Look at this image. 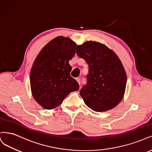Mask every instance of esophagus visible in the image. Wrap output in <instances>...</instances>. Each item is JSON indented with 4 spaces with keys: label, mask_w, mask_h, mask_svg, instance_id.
<instances>
[{
    "label": "esophagus",
    "mask_w": 152,
    "mask_h": 152,
    "mask_svg": "<svg viewBox=\"0 0 152 152\" xmlns=\"http://www.w3.org/2000/svg\"><path fill=\"white\" fill-rule=\"evenodd\" d=\"M76 80H77V82L80 84V78L78 77V78H76Z\"/></svg>",
    "instance_id": "1"
}]
</instances>
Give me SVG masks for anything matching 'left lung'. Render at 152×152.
I'll list each match as a JSON object with an SVG mask.
<instances>
[{"label": "left lung", "mask_w": 152, "mask_h": 152, "mask_svg": "<svg viewBox=\"0 0 152 152\" xmlns=\"http://www.w3.org/2000/svg\"><path fill=\"white\" fill-rule=\"evenodd\" d=\"M76 53L88 65L87 83L80 91L85 104L97 112L116 107L123 98L127 80L118 56L106 45L92 41L78 45Z\"/></svg>", "instance_id": "1"}]
</instances>
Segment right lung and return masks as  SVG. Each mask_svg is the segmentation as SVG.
I'll list each match as a JSON object with an SVG mask.
<instances>
[{
    "label": "right lung",
    "instance_id": "right-lung-1",
    "mask_svg": "<svg viewBox=\"0 0 152 152\" xmlns=\"http://www.w3.org/2000/svg\"><path fill=\"white\" fill-rule=\"evenodd\" d=\"M77 44L69 38L58 36L47 43L35 59L30 73L33 96L46 109L62 103L79 86L72 77L69 60L75 53Z\"/></svg>",
    "mask_w": 152,
    "mask_h": 152
}]
</instances>
